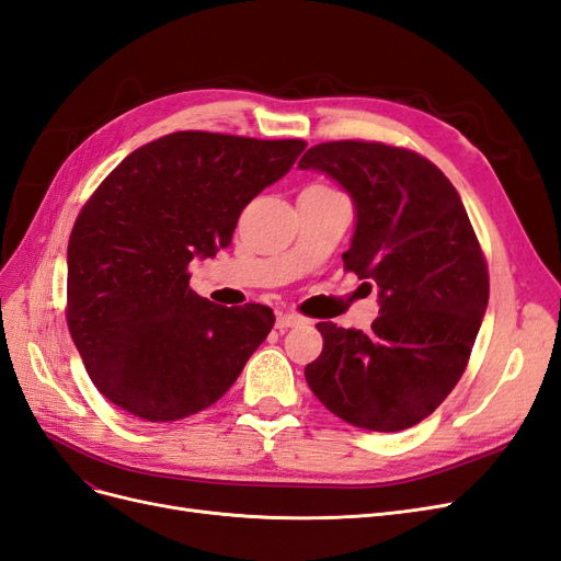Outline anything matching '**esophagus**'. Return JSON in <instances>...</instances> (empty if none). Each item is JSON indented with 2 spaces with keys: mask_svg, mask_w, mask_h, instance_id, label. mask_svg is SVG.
I'll return each instance as SVG.
<instances>
[{
  "mask_svg": "<svg viewBox=\"0 0 561 561\" xmlns=\"http://www.w3.org/2000/svg\"><path fill=\"white\" fill-rule=\"evenodd\" d=\"M304 322V318L299 316V313H278L276 316V328L278 330H287V328H297V325H301Z\"/></svg>",
  "mask_w": 561,
  "mask_h": 561,
  "instance_id": "esophagus-1",
  "label": "esophagus"
}]
</instances>
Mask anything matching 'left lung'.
<instances>
[{"instance_id": "8db88e82", "label": "left lung", "mask_w": 561, "mask_h": 561, "mask_svg": "<svg viewBox=\"0 0 561 561\" xmlns=\"http://www.w3.org/2000/svg\"><path fill=\"white\" fill-rule=\"evenodd\" d=\"M301 171L332 178L353 201L344 264L377 283L371 332L318 322L313 396L351 426L396 433L433 414L468 365L489 301V274L468 213L437 165L381 142H322Z\"/></svg>"}]
</instances>
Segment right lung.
<instances>
[{
  "label": "right lung",
  "mask_w": 561,
  "mask_h": 561,
  "mask_svg": "<svg viewBox=\"0 0 561 561\" xmlns=\"http://www.w3.org/2000/svg\"><path fill=\"white\" fill-rule=\"evenodd\" d=\"M304 147L171 133L128 154L83 206L67 245V325L91 381L124 412L165 423L206 410L274 328L262 304L196 295L186 266L231 243L241 210Z\"/></svg>",
  "instance_id": "1"
}]
</instances>
